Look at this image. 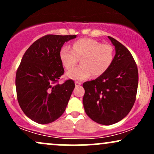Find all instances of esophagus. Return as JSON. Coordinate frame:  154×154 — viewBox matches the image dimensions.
Masks as SVG:
<instances>
[{
  "instance_id": "34e87169",
  "label": "esophagus",
  "mask_w": 154,
  "mask_h": 154,
  "mask_svg": "<svg viewBox=\"0 0 154 154\" xmlns=\"http://www.w3.org/2000/svg\"><path fill=\"white\" fill-rule=\"evenodd\" d=\"M81 85L80 82H75V86L76 87H79V86Z\"/></svg>"
}]
</instances>
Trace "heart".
Returning <instances> with one entry per match:
<instances>
[{"label": "heart", "mask_w": 154, "mask_h": 154, "mask_svg": "<svg viewBox=\"0 0 154 154\" xmlns=\"http://www.w3.org/2000/svg\"><path fill=\"white\" fill-rule=\"evenodd\" d=\"M59 58L66 69H71L80 59L81 66L66 73L69 78L83 80L103 75L114 60V48L110 44H102L91 38H81L72 44V48L64 45L61 48Z\"/></svg>", "instance_id": "1"}]
</instances>
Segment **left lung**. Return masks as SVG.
<instances>
[{
  "instance_id": "8db88e82",
  "label": "left lung",
  "mask_w": 154,
  "mask_h": 154,
  "mask_svg": "<svg viewBox=\"0 0 154 154\" xmlns=\"http://www.w3.org/2000/svg\"><path fill=\"white\" fill-rule=\"evenodd\" d=\"M116 54L109 69L95 80L83 83V106L87 115L95 122L110 125L129 114L136 99L138 71L131 53L108 36Z\"/></svg>"
}]
</instances>
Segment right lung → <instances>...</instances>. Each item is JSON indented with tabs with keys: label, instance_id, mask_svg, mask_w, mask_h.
Masks as SVG:
<instances>
[{
	"label": "right lung",
	"instance_id": "1",
	"mask_svg": "<svg viewBox=\"0 0 154 154\" xmlns=\"http://www.w3.org/2000/svg\"><path fill=\"white\" fill-rule=\"evenodd\" d=\"M76 37L45 35L23 56L16 74L17 100L23 112L35 122H53L66 109L75 84L72 79L59 83L64 73L59 53L64 43Z\"/></svg>",
	"mask_w": 154,
	"mask_h": 154
}]
</instances>
